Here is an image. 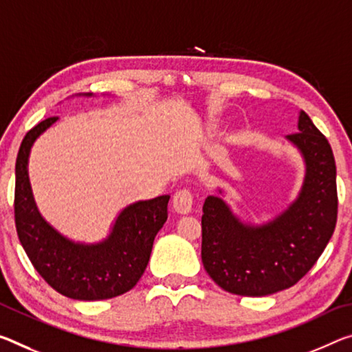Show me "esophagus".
Listing matches in <instances>:
<instances>
[{"instance_id": "obj_1", "label": "esophagus", "mask_w": 352, "mask_h": 352, "mask_svg": "<svg viewBox=\"0 0 352 352\" xmlns=\"http://www.w3.org/2000/svg\"><path fill=\"white\" fill-rule=\"evenodd\" d=\"M192 202H194V196H192L191 189H188V188L178 189V191L174 194V199H172L174 210L180 214L189 213L192 208Z\"/></svg>"}]
</instances>
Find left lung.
I'll return each mask as SVG.
<instances>
[{"label":"left lung","mask_w":352,"mask_h":352,"mask_svg":"<svg viewBox=\"0 0 352 352\" xmlns=\"http://www.w3.org/2000/svg\"><path fill=\"white\" fill-rule=\"evenodd\" d=\"M287 139L302 155L298 199L263 226L243 224L221 197L208 196L202 214V263L228 293L267 296L298 283L326 249L337 224V167L331 144L304 111Z\"/></svg>","instance_id":"8db88e82"}]
</instances>
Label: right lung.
Returning a JSON list of instances; mask_svg holds the SVG:
<instances>
[{
    "instance_id": "add662e5",
    "label": "right lung",
    "mask_w": 352,
    "mask_h": 352,
    "mask_svg": "<svg viewBox=\"0 0 352 352\" xmlns=\"http://www.w3.org/2000/svg\"><path fill=\"white\" fill-rule=\"evenodd\" d=\"M56 120L58 117H48L31 128L16 155V235L32 266L58 293L78 300L120 296L130 292L146 271L153 239L167 219L170 196L128 205L117 216L109 236L102 243L82 244L63 236L38 213L28 175L32 144Z\"/></svg>"
}]
</instances>
